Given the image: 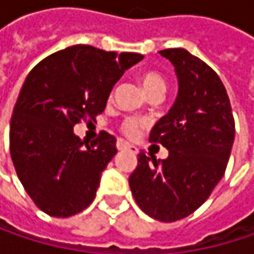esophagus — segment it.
<instances>
[{"mask_svg": "<svg viewBox=\"0 0 254 254\" xmlns=\"http://www.w3.org/2000/svg\"><path fill=\"white\" fill-rule=\"evenodd\" d=\"M118 148L119 150H129L130 153H133V154H136L138 153V148L135 147V145H132V144H129L127 141H122V139H119L118 141Z\"/></svg>", "mask_w": 254, "mask_h": 254, "instance_id": "esophagus-1", "label": "esophagus"}]
</instances>
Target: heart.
Returning a JSON list of instances; mask_svg holds the SVG:
<instances>
[{
  "instance_id": "1",
  "label": "heart",
  "mask_w": 254,
  "mask_h": 254,
  "mask_svg": "<svg viewBox=\"0 0 254 254\" xmlns=\"http://www.w3.org/2000/svg\"><path fill=\"white\" fill-rule=\"evenodd\" d=\"M139 80H141L142 88L145 89V92L148 95H151L154 92H163L165 94V91H166V80H165V77L162 76L159 72H156V70L144 72L141 75V77H139ZM144 127H145V124L141 119L133 118V116H127L121 124V130L129 138H136L141 133V130H142Z\"/></svg>"
}]
</instances>
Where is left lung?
<instances>
[{
  "instance_id": "8db88e82",
  "label": "left lung",
  "mask_w": 254,
  "mask_h": 254,
  "mask_svg": "<svg viewBox=\"0 0 254 254\" xmlns=\"http://www.w3.org/2000/svg\"><path fill=\"white\" fill-rule=\"evenodd\" d=\"M175 66V104L150 132L169 150L165 160L144 151L129 187L144 213L175 222L195 212L224 177L235 136L227 89L218 73L184 48L159 51Z\"/></svg>"
}]
</instances>
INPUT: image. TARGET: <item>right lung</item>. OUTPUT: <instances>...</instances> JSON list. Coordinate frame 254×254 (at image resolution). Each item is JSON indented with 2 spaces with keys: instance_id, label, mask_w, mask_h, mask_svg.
Instances as JSON below:
<instances>
[{
  "instance_id": "obj_1",
  "label": "right lung",
  "mask_w": 254,
  "mask_h": 254,
  "mask_svg": "<svg viewBox=\"0 0 254 254\" xmlns=\"http://www.w3.org/2000/svg\"><path fill=\"white\" fill-rule=\"evenodd\" d=\"M141 54L73 45L39 62L26 77L10 124V154L33 203L47 215L69 218L95 198L101 174L118 153L101 130L86 142L73 133L104 112L113 85Z\"/></svg>"
}]
</instances>
